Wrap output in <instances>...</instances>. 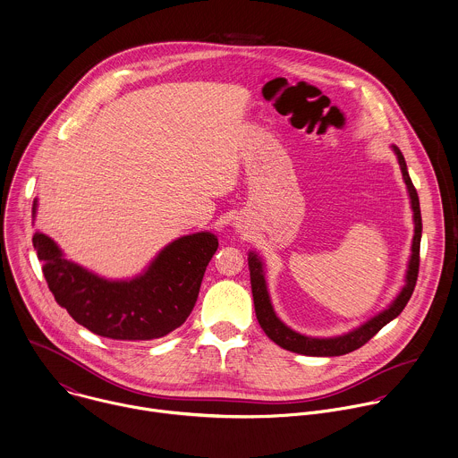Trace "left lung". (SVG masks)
Returning a JSON list of instances; mask_svg holds the SVG:
<instances>
[{
    "label": "left lung",
    "mask_w": 458,
    "mask_h": 458,
    "mask_svg": "<svg viewBox=\"0 0 458 458\" xmlns=\"http://www.w3.org/2000/svg\"><path fill=\"white\" fill-rule=\"evenodd\" d=\"M392 150L395 152L401 173H403V180L406 183L408 189V196H410V205H411V212H413V241H411V255L408 260V267H406V276H404V285L401 287L399 294L392 300L390 306L386 310H383L381 313H377L376 317H372L370 320H367L365 324H361L360 327L340 335V336H333V338H315V336H306L300 335L296 331H293L291 327H287L275 313L273 303L267 293V284H266V273H264V262L262 259L255 253L250 251L248 253V266H250V280H251V293H253V306H255V315L257 320L262 327V331L266 333V336L269 340H273L278 347L296 352V354H303V356H342V354H349L356 349H360L361 345H365L372 336H376L388 322H392L394 318H397L401 315V311L406 308V303L413 293L415 282H417V273H419V250H420V233H422V219H420V207H419V196L417 191L410 180L408 169H406V162L403 152L392 145Z\"/></svg>",
    "instance_id": "obj_1"
}]
</instances>
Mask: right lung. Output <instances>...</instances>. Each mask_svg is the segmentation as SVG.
I'll return each instance as SVG.
<instances>
[{"label": "right lung", "instance_id": "obj_1", "mask_svg": "<svg viewBox=\"0 0 458 458\" xmlns=\"http://www.w3.org/2000/svg\"><path fill=\"white\" fill-rule=\"evenodd\" d=\"M38 199L32 207L36 217ZM43 275L61 308L88 331L111 340H157L192 313L205 269L219 242L210 232L169 242L143 273L111 280L68 260L48 235L32 237Z\"/></svg>", "mask_w": 458, "mask_h": 458}]
</instances>
